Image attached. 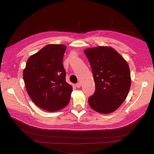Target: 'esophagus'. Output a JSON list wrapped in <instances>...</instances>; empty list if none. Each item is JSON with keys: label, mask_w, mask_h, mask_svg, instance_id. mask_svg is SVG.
Listing matches in <instances>:
<instances>
[{"label": "esophagus", "mask_w": 154, "mask_h": 154, "mask_svg": "<svg viewBox=\"0 0 154 154\" xmlns=\"http://www.w3.org/2000/svg\"><path fill=\"white\" fill-rule=\"evenodd\" d=\"M75 86H76L77 88H79V87H80V86H81V84H80V82H79V83L75 84Z\"/></svg>", "instance_id": "esophagus-1"}]
</instances>
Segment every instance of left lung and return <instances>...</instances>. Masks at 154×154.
<instances>
[{
	"instance_id": "8db88e82",
	"label": "left lung",
	"mask_w": 154,
	"mask_h": 154,
	"mask_svg": "<svg viewBox=\"0 0 154 154\" xmlns=\"http://www.w3.org/2000/svg\"><path fill=\"white\" fill-rule=\"evenodd\" d=\"M84 53L90 62L95 84V93L88 99L89 106L101 114L116 111L126 99L131 85L127 62L109 46L88 48Z\"/></svg>"
}]
</instances>
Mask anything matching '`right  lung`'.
Wrapping results in <instances>:
<instances>
[{
  "instance_id": "add662e5",
  "label": "right lung",
  "mask_w": 154,
  "mask_h": 154,
  "mask_svg": "<svg viewBox=\"0 0 154 154\" xmlns=\"http://www.w3.org/2000/svg\"><path fill=\"white\" fill-rule=\"evenodd\" d=\"M67 47L45 45L28 59L23 71L27 94L37 106L56 112L67 106L72 86L66 81L62 60Z\"/></svg>"
}]
</instances>
